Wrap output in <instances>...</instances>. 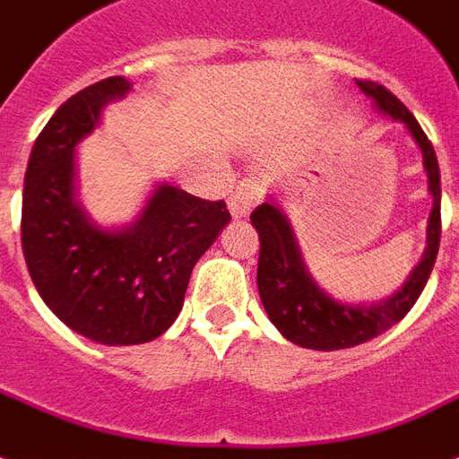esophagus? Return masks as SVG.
Instances as JSON below:
<instances>
[{"instance_id":"34e87169","label":"esophagus","mask_w":459,"mask_h":459,"mask_svg":"<svg viewBox=\"0 0 459 459\" xmlns=\"http://www.w3.org/2000/svg\"><path fill=\"white\" fill-rule=\"evenodd\" d=\"M255 204H258V194H255L254 186H251L248 181H239V184H237V189H234V194L230 196V212H232V218L234 220L247 218Z\"/></svg>"}]
</instances>
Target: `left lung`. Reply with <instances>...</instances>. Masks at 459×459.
Returning <instances> with one entry per match:
<instances>
[{"label": "left lung", "mask_w": 459, "mask_h": 459, "mask_svg": "<svg viewBox=\"0 0 459 459\" xmlns=\"http://www.w3.org/2000/svg\"><path fill=\"white\" fill-rule=\"evenodd\" d=\"M357 85L361 88V93L374 100L381 115L403 122L421 148L424 169L429 174V194L433 196V211L429 215V230H426V251L403 290H397L393 297L378 304L351 307L323 292L308 275L290 220L280 211V205L273 198L258 205L251 212V225L255 227L261 241L255 282H258L263 308L273 325L290 342L307 350L333 351L357 347L393 328L397 321H403L407 311L417 304L419 294L424 292L440 247V169L431 141L426 138L414 115L385 85L376 81H357Z\"/></svg>", "instance_id": "left-lung-1"}]
</instances>
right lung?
Masks as SVG:
<instances>
[{"label": "right lung", "instance_id": "1", "mask_svg": "<svg viewBox=\"0 0 459 459\" xmlns=\"http://www.w3.org/2000/svg\"><path fill=\"white\" fill-rule=\"evenodd\" d=\"M131 83L102 78L71 95L35 138L23 186L21 244L52 314L100 344L160 337L184 307L191 270L230 222L225 201L160 184L124 230H102L76 201V143Z\"/></svg>", "mask_w": 459, "mask_h": 459}]
</instances>
